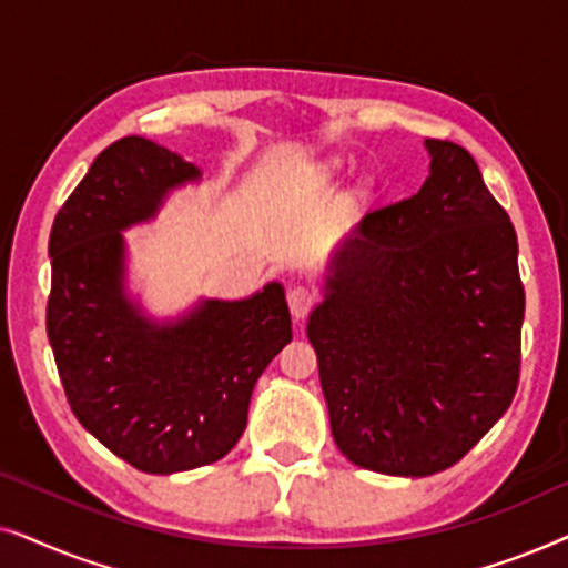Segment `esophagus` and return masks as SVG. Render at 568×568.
Returning a JSON list of instances; mask_svg holds the SVG:
<instances>
[{"instance_id":"1","label":"esophagus","mask_w":568,"mask_h":568,"mask_svg":"<svg viewBox=\"0 0 568 568\" xmlns=\"http://www.w3.org/2000/svg\"><path fill=\"white\" fill-rule=\"evenodd\" d=\"M286 302H290V313L297 317L310 315V310L317 305V294L310 286H292L290 294H286Z\"/></svg>"}]
</instances>
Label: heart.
Here are the masks:
<instances>
[{"instance_id":"obj_1","label":"heart","mask_w":568,"mask_h":568,"mask_svg":"<svg viewBox=\"0 0 568 568\" xmlns=\"http://www.w3.org/2000/svg\"><path fill=\"white\" fill-rule=\"evenodd\" d=\"M338 162H325V165L323 168H317V173H315V178H317V181H328V178H333V175H336L338 173Z\"/></svg>"}]
</instances>
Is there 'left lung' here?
Instances as JSON below:
<instances>
[{"label":"left lung","mask_w":568,"mask_h":568,"mask_svg":"<svg viewBox=\"0 0 568 568\" xmlns=\"http://www.w3.org/2000/svg\"><path fill=\"white\" fill-rule=\"evenodd\" d=\"M426 150V183L364 216L307 325L341 453L410 478L453 468L504 416L525 321L509 214L465 146Z\"/></svg>","instance_id":"obj_1"}]
</instances>
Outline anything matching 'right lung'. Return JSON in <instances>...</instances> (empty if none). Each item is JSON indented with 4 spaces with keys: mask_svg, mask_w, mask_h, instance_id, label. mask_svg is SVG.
Returning a JSON list of instances; mask_svg holds the SVG:
<instances>
[{
    "mask_svg": "<svg viewBox=\"0 0 568 568\" xmlns=\"http://www.w3.org/2000/svg\"><path fill=\"white\" fill-rule=\"evenodd\" d=\"M199 170L144 136L105 146L51 227L45 333L67 400L92 437L168 476L222 460L247 424L255 379L292 341L284 290L209 300L175 325L123 294V237Z\"/></svg>",
    "mask_w": 568,
    "mask_h": 568,
    "instance_id": "add662e5",
    "label": "right lung"
}]
</instances>
